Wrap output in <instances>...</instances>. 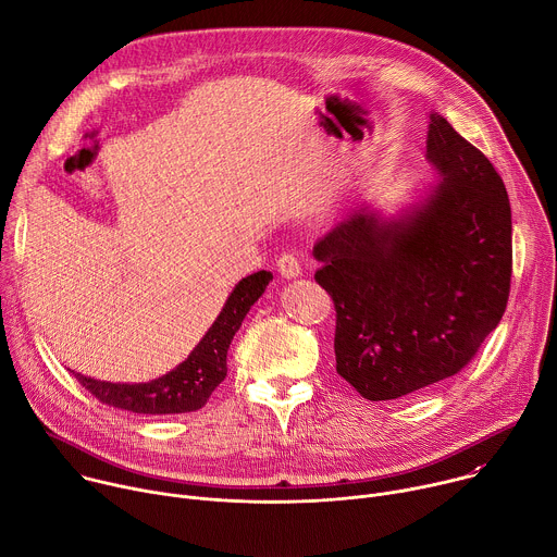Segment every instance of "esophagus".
Returning a JSON list of instances; mask_svg holds the SVG:
<instances>
[{"mask_svg": "<svg viewBox=\"0 0 557 557\" xmlns=\"http://www.w3.org/2000/svg\"><path fill=\"white\" fill-rule=\"evenodd\" d=\"M277 271L282 273V277L293 280V277L301 275V264H299V260L293 253H282L277 258Z\"/></svg>", "mask_w": 557, "mask_h": 557, "instance_id": "obj_1", "label": "esophagus"}]
</instances>
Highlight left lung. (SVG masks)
<instances>
[{
	"instance_id": "obj_1",
	"label": "left lung",
	"mask_w": 557,
	"mask_h": 557,
	"mask_svg": "<svg viewBox=\"0 0 557 557\" xmlns=\"http://www.w3.org/2000/svg\"><path fill=\"white\" fill-rule=\"evenodd\" d=\"M438 183L385 218L361 207L312 247L335 301L337 372L368 401H392L460 372L503 320L511 207L490 158L430 114Z\"/></svg>"
}]
</instances>
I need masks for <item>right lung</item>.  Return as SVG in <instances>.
Here are the masks:
<instances>
[{
  "label": "right lung",
  "mask_w": 557,
  "mask_h": 557,
  "mask_svg": "<svg viewBox=\"0 0 557 557\" xmlns=\"http://www.w3.org/2000/svg\"><path fill=\"white\" fill-rule=\"evenodd\" d=\"M271 280V271H258L237 282L218 320L189 357L172 372L147 383H112L76 374L78 383L101 404L134 414H185L200 410L209 401L211 392L224 381L228 344Z\"/></svg>",
  "instance_id": "obj_1"
}]
</instances>
